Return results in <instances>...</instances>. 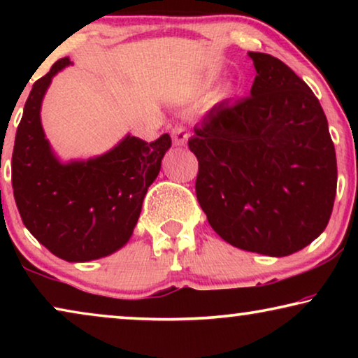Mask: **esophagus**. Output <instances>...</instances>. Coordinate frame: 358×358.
<instances>
[{
    "instance_id": "obj_1",
    "label": "esophagus",
    "mask_w": 358,
    "mask_h": 358,
    "mask_svg": "<svg viewBox=\"0 0 358 358\" xmlns=\"http://www.w3.org/2000/svg\"><path fill=\"white\" fill-rule=\"evenodd\" d=\"M171 136H173V143L176 146H184L189 140V131L184 125H176L173 130H171Z\"/></svg>"
}]
</instances>
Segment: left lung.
Segmentation results:
<instances>
[{
  "label": "left lung",
  "instance_id": "obj_1",
  "mask_svg": "<svg viewBox=\"0 0 358 358\" xmlns=\"http://www.w3.org/2000/svg\"><path fill=\"white\" fill-rule=\"evenodd\" d=\"M251 96L215 106L194 127L195 194L217 234L234 248L283 257L324 231L337 187L324 110L292 68L249 52Z\"/></svg>",
  "mask_w": 358,
  "mask_h": 358
}]
</instances>
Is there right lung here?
Listing matches in <instances>:
<instances>
[{"instance_id":"right-lung-1","label":"right lung","mask_w":358,"mask_h":358,"mask_svg":"<svg viewBox=\"0 0 358 358\" xmlns=\"http://www.w3.org/2000/svg\"><path fill=\"white\" fill-rule=\"evenodd\" d=\"M68 65L62 58L34 83L14 140L11 180L32 236L63 261L87 262L129 243L171 136L146 143L127 135L104 155L63 163L43 134L41 109L52 78Z\"/></svg>"}]
</instances>
